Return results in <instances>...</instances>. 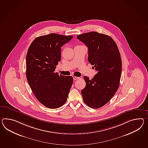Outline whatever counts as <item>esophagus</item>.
<instances>
[{"mask_svg":"<svg viewBox=\"0 0 148 148\" xmlns=\"http://www.w3.org/2000/svg\"><path fill=\"white\" fill-rule=\"evenodd\" d=\"M79 79V77H76V76H73V79L75 81V80H76V79Z\"/></svg>","mask_w":148,"mask_h":148,"instance_id":"1","label":"esophagus"}]
</instances>
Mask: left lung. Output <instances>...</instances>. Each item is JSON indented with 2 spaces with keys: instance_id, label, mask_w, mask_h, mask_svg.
I'll list each match as a JSON object with an SVG mask.
<instances>
[{
  "instance_id": "1",
  "label": "left lung",
  "mask_w": 148,
  "mask_h": 148,
  "mask_svg": "<svg viewBox=\"0 0 148 148\" xmlns=\"http://www.w3.org/2000/svg\"><path fill=\"white\" fill-rule=\"evenodd\" d=\"M88 47V61L97 74L91 79L84 76L86 87L81 91L84 103L98 108L108 103L120 84L122 61L118 47L110 36L95 32L77 36Z\"/></svg>"
}]
</instances>
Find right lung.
<instances>
[{"mask_svg": "<svg viewBox=\"0 0 148 148\" xmlns=\"http://www.w3.org/2000/svg\"><path fill=\"white\" fill-rule=\"evenodd\" d=\"M73 36L52 33L36 38L26 56V76L37 100L50 108H59L65 104L72 87L71 76L55 73L61 60V47Z\"/></svg>", "mask_w": 148, "mask_h": 148, "instance_id": "obj_1", "label": "right lung"}]
</instances>
